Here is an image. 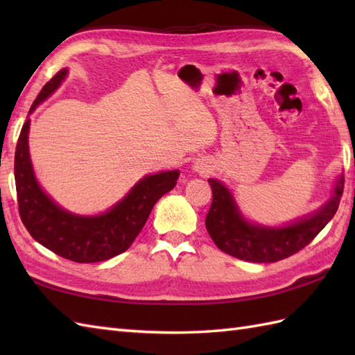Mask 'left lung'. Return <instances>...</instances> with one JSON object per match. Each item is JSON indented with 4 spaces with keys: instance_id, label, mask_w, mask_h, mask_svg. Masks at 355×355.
<instances>
[{
    "instance_id": "obj_1",
    "label": "left lung",
    "mask_w": 355,
    "mask_h": 355,
    "mask_svg": "<svg viewBox=\"0 0 355 355\" xmlns=\"http://www.w3.org/2000/svg\"><path fill=\"white\" fill-rule=\"evenodd\" d=\"M209 184L214 193L206 216L210 238L224 253L248 262H276L302 250L336 215L343 193L340 175L331 198L314 214L282 227H267L247 221L233 195L221 182L209 178Z\"/></svg>"
}]
</instances>
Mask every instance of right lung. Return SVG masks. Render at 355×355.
<instances>
[{"label": "right lung", "instance_id": "right-lung-1", "mask_svg": "<svg viewBox=\"0 0 355 355\" xmlns=\"http://www.w3.org/2000/svg\"><path fill=\"white\" fill-rule=\"evenodd\" d=\"M69 70L62 69L37 94L28 114L61 85ZM30 119L22 125L15 150V184L19 216L30 235L49 250L74 262H101L128 250L155 202L177 184L180 172L166 171L143 177L108 212L82 216L59 207L36 182L28 153Z\"/></svg>", "mask_w": 355, "mask_h": 355}]
</instances>
